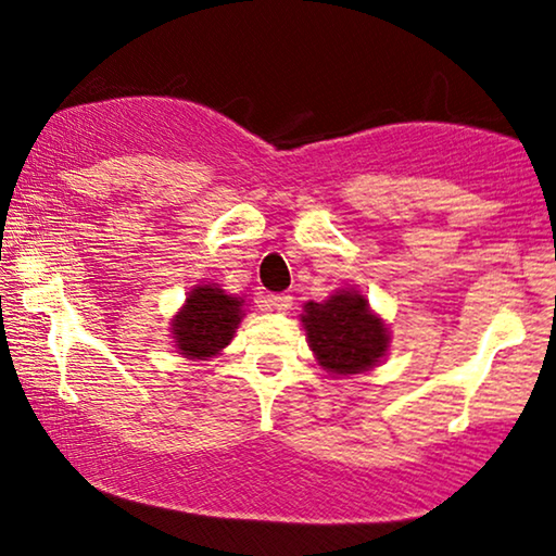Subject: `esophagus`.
Wrapping results in <instances>:
<instances>
[{
    "label": "esophagus",
    "instance_id": "obj_1",
    "mask_svg": "<svg viewBox=\"0 0 556 556\" xmlns=\"http://www.w3.org/2000/svg\"><path fill=\"white\" fill-rule=\"evenodd\" d=\"M265 301H268V306L273 311H288L293 306V295L291 293H270Z\"/></svg>",
    "mask_w": 556,
    "mask_h": 556
}]
</instances>
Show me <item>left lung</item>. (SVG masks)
I'll list each match as a JSON object with an SVG mask.
<instances>
[{
  "mask_svg": "<svg viewBox=\"0 0 556 556\" xmlns=\"http://www.w3.org/2000/svg\"><path fill=\"white\" fill-rule=\"evenodd\" d=\"M303 308L308 346L318 364L333 375H356L375 367L387 352L384 324L369 314L364 295L341 291L324 303L308 301Z\"/></svg>",
  "mask_w": 556,
  "mask_h": 556,
  "instance_id": "1",
  "label": "left lung"
}]
</instances>
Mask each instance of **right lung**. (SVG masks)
<instances>
[{
    "instance_id": "1",
    "label": "right lung",
    "mask_w": 556,
    "mask_h": 556,
    "mask_svg": "<svg viewBox=\"0 0 556 556\" xmlns=\"http://www.w3.org/2000/svg\"><path fill=\"white\" fill-rule=\"evenodd\" d=\"M242 301L215 286H197L174 318V341L189 359H207L230 344L242 318Z\"/></svg>"
}]
</instances>
